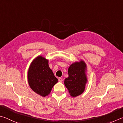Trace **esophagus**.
<instances>
[{
    "label": "esophagus",
    "mask_w": 123,
    "mask_h": 123,
    "mask_svg": "<svg viewBox=\"0 0 123 123\" xmlns=\"http://www.w3.org/2000/svg\"><path fill=\"white\" fill-rule=\"evenodd\" d=\"M58 80H59L60 82H62V81H63V79L62 78H58Z\"/></svg>",
    "instance_id": "esophagus-1"
}]
</instances>
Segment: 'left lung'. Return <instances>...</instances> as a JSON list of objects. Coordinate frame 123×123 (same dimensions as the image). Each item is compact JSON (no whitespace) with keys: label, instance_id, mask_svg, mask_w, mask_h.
I'll use <instances>...</instances> for the list:
<instances>
[{"label":"left lung","instance_id":"1","mask_svg":"<svg viewBox=\"0 0 123 123\" xmlns=\"http://www.w3.org/2000/svg\"><path fill=\"white\" fill-rule=\"evenodd\" d=\"M85 63L81 61L72 64L68 68V77L65 79L64 84L71 96L74 97L80 95L85 90L87 81L85 74Z\"/></svg>","mask_w":123,"mask_h":123}]
</instances>
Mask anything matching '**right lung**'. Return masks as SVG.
Segmentation results:
<instances>
[{
    "instance_id": "add662e5",
    "label": "right lung",
    "mask_w": 123,
    "mask_h": 123,
    "mask_svg": "<svg viewBox=\"0 0 123 123\" xmlns=\"http://www.w3.org/2000/svg\"><path fill=\"white\" fill-rule=\"evenodd\" d=\"M27 77L30 87L43 97L48 95L58 82L57 78L49 68L48 60L42 56L37 57L32 62Z\"/></svg>"
}]
</instances>
